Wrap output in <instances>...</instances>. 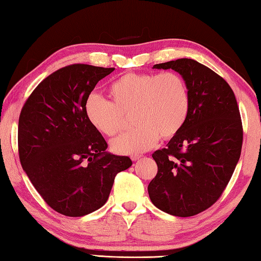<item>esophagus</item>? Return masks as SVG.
<instances>
[{"label":"esophagus","mask_w":261,"mask_h":261,"mask_svg":"<svg viewBox=\"0 0 261 261\" xmlns=\"http://www.w3.org/2000/svg\"><path fill=\"white\" fill-rule=\"evenodd\" d=\"M141 154H134V155H132L130 158H132V160L133 161H136V160H139V159H141Z\"/></svg>","instance_id":"34e87169"}]
</instances>
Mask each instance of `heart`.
Wrapping results in <instances>:
<instances>
[{
	"label": "heart",
	"instance_id": "obj_1",
	"mask_svg": "<svg viewBox=\"0 0 261 261\" xmlns=\"http://www.w3.org/2000/svg\"><path fill=\"white\" fill-rule=\"evenodd\" d=\"M112 102L88 95L84 112L88 122L102 134L114 136L124 127V115L133 110L136 126L111 142L115 152L139 154L151 149L159 137L169 140L183 128L190 110V95L176 72H129L110 85Z\"/></svg>",
	"mask_w": 261,
	"mask_h": 261
}]
</instances>
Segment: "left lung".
<instances>
[{"label": "left lung", "mask_w": 261, "mask_h": 261, "mask_svg": "<svg viewBox=\"0 0 261 261\" xmlns=\"http://www.w3.org/2000/svg\"><path fill=\"white\" fill-rule=\"evenodd\" d=\"M153 68L179 73L190 110L178 134L152 154L158 173L147 192L156 208L190 217L211 207L234 173L243 141L240 110L225 80L198 61L178 59Z\"/></svg>", "instance_id": "8db88e82"}]
</instances>
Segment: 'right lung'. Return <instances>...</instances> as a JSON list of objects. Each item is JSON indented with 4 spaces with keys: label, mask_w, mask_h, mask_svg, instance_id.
I'll use <instances>...</instances> for the list:
<instances>
[{
    "label": "right lung",
    "mask_w": 261,
    "mask_h": 261,
    "mask_svg": "<svg viewBox=\"0 0 261 261\" xmlns=\"http://www.w3.org/2000/svg\"><path fill=\"white\" fill-rule=\"evenodd\" d=\"M115 68L71 65L46 77L22 107L18 125L22 169L50 207L82 217L107 202L128 156L107 151L101 133L86 119L84 103Z\"/></svg>",
    "instance_id": "obj_1"
}]
</instances>
